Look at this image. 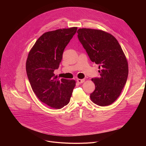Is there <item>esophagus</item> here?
I'll return each instance as SVG.
<instances>
[{
  "label": "esophagus",
  "instance_id": "34e87169",
  "mask_svg": "<svg viewBox=\"0 0 146 146\" xmlns=\"http://www.w3.org/2000/svg\"><path fill=\"white\" fill-rule=\"evenodd\" d=\"M77 81L78 83H79V84H81V83L84 82L85 81V80L84 79H77Z\"/></svg>",
  "mask_w": 146,
  "mask_h": 146
}]
</instances>
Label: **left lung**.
<instances>
[{
    "label": "left lung",
    "mask_w": 146,
    "mask_h": 146,
    "mask_svg": "<svg viewBox=\"0 0 146 146\" xmlns=\"http://www.w3.org/2000/svg\"><path fill=\"white\" fill-rule=\"evenodd\" d=\"M78 38L91 60L99 65L100 77L92 78L95 90L91 100L106 106L120 95L128 76V61L117 40L111 34L98 29L80 28Z\"/></svg>",
    "instance_id": "8db88e82"
}]
</instances>
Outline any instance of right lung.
Wrapping results in <instances>:
<instances>
[{
  "label": "right lung",
  "mask_w": 146,
  "mask_h": 146,
  "mask_svg": "<svg viewBox=\"0 0 146 146\" xmlns=\"http://www.w3.org/2000/svg\"><path fill=\"white\" fill-rule=\"evenodd\" d=\"M77 28L59 29L44 33L31 48L26 62L27 76L33 91L49 107L59 109L69 103L76 86L74 80H59L58 69L64 51Z\"/></svg>",
  "instance_id": "right-lung-1"
}]
</instances>
